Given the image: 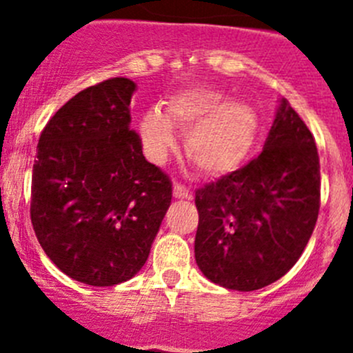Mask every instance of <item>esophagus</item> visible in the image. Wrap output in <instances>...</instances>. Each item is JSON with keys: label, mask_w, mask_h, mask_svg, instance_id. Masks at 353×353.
<instances>
[{"label": "esophagus", "mask_w": 353, "mask_h": 353, "mask_svg": "<svg viewBox=\"0 0 353 353\" xmlns=\"http://www.w3.org/2000/svg\"><path fill=\"white\" fill-rule=\"evenodd\" d=\"M173 196L176 199H191L192 192L187 187H183L182 183H173Z\"/></svg>", "instance_id": "34e87169"}]
</instances>
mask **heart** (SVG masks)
<instances>
[{"label": "heart", "instance_id": "heart-1", "mask_svg": "<svg viewBox=\"0 0 353 353\" xmlns=\"http://www.w3.org/2000/svg\"><path fill=\"white\" fill-rule=\"evenodd\" d=\"M174 129L187 134L185 154L203 173L223 176L251 157L260 132L256 111L212 88H189L170 97L164 113L152 109L139 120L146 155L164 162L176 146Z\"/></svg>", "mask_w": 353, "mask_h": 353}]
</instances>
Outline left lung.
Here are the masks:
<instances>
[{
	"label": "left lung",
	"instance_id": "left-lung-1",
	"mask_svg": "<svg viewBox=\"0 0 353 353\" xmlns=\"http://www.w3.org/2000/svg\"><path fill=\"white\" fill-rule=\"evenodd\" d=\"M194 256L215 285L260 290L297 263L320 210V159L313 134L279 101L263 152L196 191Z\"/></svg>",
	"mask_w": 353,
	"mask_h": 353
}]
</instances>
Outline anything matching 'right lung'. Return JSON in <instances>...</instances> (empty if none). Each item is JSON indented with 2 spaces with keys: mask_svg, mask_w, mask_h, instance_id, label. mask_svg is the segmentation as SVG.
Listing matches in <instances>:
<instances>
[{
  "mask_svg": "<svg viewBox=\"0 0 353 353\" xmlns=\"http://www.w3.org/2000/svg\"><path fill=\"white\" fill-rule=\"evenodd\" d=\"M136 84L113 77L72 97L40 134L31 224L49 260L92 286L129 281L148 260L171 180L130 129Z\"/></svg>",
  "mask_w": 353,
  "mask_h": 353,
  "instance_id": "1",
  "label": "right lung"
}]
</instances>
